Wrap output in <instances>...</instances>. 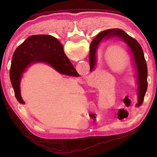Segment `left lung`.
Wrapping results in <instances>:
<instances>
[{
  "mask_svg": "<svg viewBox=\"0 0 157 157\" xmlns=\"http://www.w3.org/2000/svg\"><path fill=\"white\" fill-rule=\"evenodd\" d=\"M120 39L128 45L132 54L133 63L136 73V83L138 85V103L136 106L142 105L144 98L147 90L148 82V69L147 64L144 58L141 46L138 42L134 38L131 37L124 31L120 29H109L100 32L93 40L90 45V50L89 53V63L90 67V71H94L97 64V50L98 46L102 41L110 39ZM60 48L62 52L63 48L60 43Z\"/></svg>",
  "mask_w": 157,
  "mask_h": 157,
  "instance_id": "8db88e82",
  "label": "left lung"
}]
</instances>
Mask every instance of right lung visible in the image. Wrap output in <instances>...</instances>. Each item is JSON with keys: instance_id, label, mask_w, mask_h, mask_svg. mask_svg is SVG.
I'll return each instance as SVG.
<instances>
[{"instance_id": "1", "label": "right lung", "mask_w": 157, "mask_h": 157, "mask_svg": "<svg viewBox=\"0 0 157 157\" xmlns=\"http://www.w3.org/2000/svg\"><path fill=\"white\" fill-rule=\"evenodd\" d=\"M60 42L50 35L29 36L20 44L13 55L9 75L15 96L21 104H25L21 98L20 84L23 74L33 64L44 63L61 74L79 77L74 67L60 48Z\"/></svg>"}]
</instances>
